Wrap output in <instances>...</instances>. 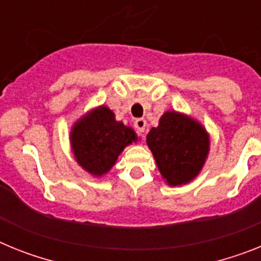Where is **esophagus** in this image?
Listing matches in <instances>:
<instances>
[{
  "mask_svg": "<svg viewBox=\"0 0 261 261\" xmlns=\"http://www.w3.org/2000/svg\"><path fill=\"white\" fill-rule=\"evenodd\" d=\"M135 128L138 133H144L145 128H146V120L145 119H137L135 121Z\"/></svg>",
  "mask_w": 261,
  "mask_h": 261,
  "instance_id": "1",
  "label": "esophagus"
}]
</instances>
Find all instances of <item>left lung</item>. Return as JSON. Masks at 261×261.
<instances>
[{
  "mask_svg": "<svg viewBox=\"0 0 261 261\" xmlns=\"http://www.w3.org/2000/svg\"><path fill=\"white\" fill-rule=\"evenodd\" d=\"M146 142L159 171L170 186H181L199 174L208 155L209 138L197 121L176 112H166Z\"/></svg>",
  "mask_w": 261,
  "mask_h": 261,
  "instance_id": "8db88e82",
  "label": "left lung"
}]
</instances>
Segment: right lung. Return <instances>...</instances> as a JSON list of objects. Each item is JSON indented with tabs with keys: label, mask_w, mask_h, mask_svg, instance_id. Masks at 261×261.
<instances>
[{
	"label": "right lung",
	"mask_w": 261,
	"mask_h": 261,
	"mask_svg": "<svg viewBox=\"0 0 261 261\" xmlns=\"http://www.w3.org/2000/svg\"><path fill=\"white\" fill-rule=\"evenodd\" d=\"M136 140L135 130L116 121L114 112L107 107L90 112L71 130V146L77 162L96 176L106 174L124 147Z\"/></svg>",
	"instance_id": "right-lung-1"
}]
</instances>
